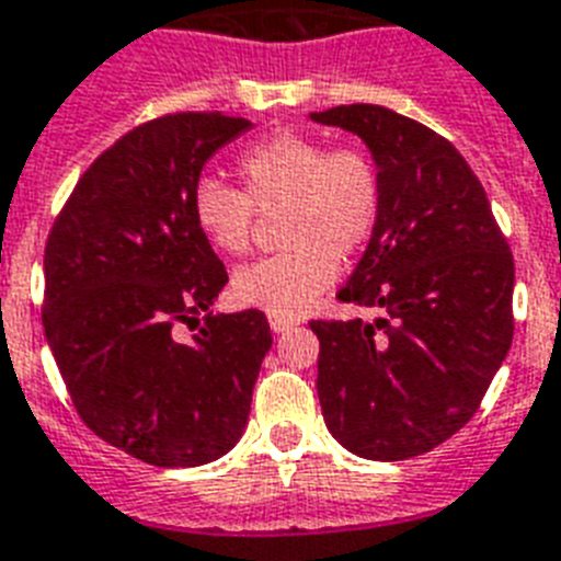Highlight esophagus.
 <instances>
[{
    "instance_id": "34e87169",
    "label": "esophagus",
    "mask_w": 561,
    "mask_h": 561,
    "mask_svg": "<svg viewBox=\"0 0 561 561\" xmlns=\"http://www.w3.org/2000/svg\"><path fill=\"white\" fill-rule=\"evenodd\" d=\"M270 327H272V332H277V335H280V332H289L291 327H295V321H289V318H275V314H272Z\"/></svg>"
}]
</instances>
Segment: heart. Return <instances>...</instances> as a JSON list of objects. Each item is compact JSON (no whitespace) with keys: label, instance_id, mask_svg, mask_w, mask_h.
<instances>
[{"label":"heart","instance_id":"obj_1","mask_svg":"<svg viewBox=\"0 0 561 561\" xmlns=\"http://www.w3.org/2000/svg\"><path fill=\"white\" fill-rule=\"evenodd\" d=\"M243 192L201 180L192 194L194 224L224 254L249 252L257 215H280L284 252L240 266L231 300L275 318L304 314L335 280L337 261L373 240L383 208L381 171L358 146L327 148L321 137L277 128L238 157Z\"/></svg>","mask_w":561,"mask_h":561}]
</instances>
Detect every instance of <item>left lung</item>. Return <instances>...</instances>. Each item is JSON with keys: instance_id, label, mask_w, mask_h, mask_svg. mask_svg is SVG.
<instances>
[{"instance_id": "8db88e82", "label": "left lung", "mask_w": 561, "mask_h": 561, "mask_svg": "<svg viewBox=\"0 0 561 561\" xmlns=\"http://www.w3.org/2000/svg\"><path fill=\"white\" fill-rule=\"evenodd\" d=\"M314 123L358 134L381 171L378 229L337 300L375 321H312L318 398L355 456L430 453L479 410L513 341V252L467 160L419 119L373 103Z\"/></svg>"}]
</instances>
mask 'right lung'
<instances>
[{
  "label": "right lung",
  "instance_id": "obj_1",
  "mask_svg": "<svg viewBox=\"0 0 561 561\" xmlns=\"http://www.w3.org/2000/svg\"><path fill=\"white\" fill-rule=\"evenodd\" d=\"M249 125L220 111L137 125L88 165L45 243L42 327L73 410L146 465L229 453L272 346L261 309H208L229 275L192 215L206 160Z\"/></svg>",
  "mask_w": 561,
  "mask_h": 561
}]
</instances>
